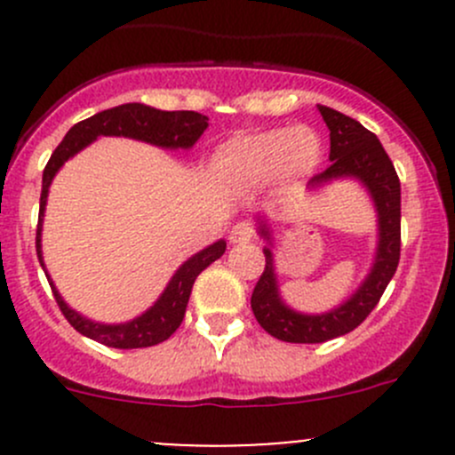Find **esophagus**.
Segmentation results:
<instances>
[{"mask_svg": "<svg viewBox=\"0 0 455 455\" xmlns=\"http://www.w3.org/2000/svg\"><path fill=\"white\" fill-rule=\"evenodd\" d=\"M253 237H255V227L249 222V220L237 222L235 227L231 228V233H228V240H231L233 244H246V242H251Z\"/></svg>", "mask_w": 455, "mask_h": 455, "instance_id": "1", "label": "esophagus"}]
</instances>
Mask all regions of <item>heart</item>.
<instances>
[{
  "label": "heart",
  "instance_id": "b5f03b06",
  "mask_svg": "<svg viewBox=\"0 0 455 455\" xmlns=\"http://www.w3.org/2000/svg\"><path fill=\"white\" fill-rule=\"evenodd\" d=\"M323 158V142L310 127H277L228 140L215 156V167L231 180L264 182L277 176L297 182L313 176Z\"/></svg>",
  "mask_w": 455,
  "mask_h": 455
}]
</instances>
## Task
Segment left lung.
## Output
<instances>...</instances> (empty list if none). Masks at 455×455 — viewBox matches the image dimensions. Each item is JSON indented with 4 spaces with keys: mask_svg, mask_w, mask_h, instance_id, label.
Masks as SVG:
<instances>
[{
    "mask_svg": "<svg viewBox=\"0 0 455 455\" xmlns=\"http://www.w3.org/2000/svg\"><path fill=\"white\" fill-rule=\"evenodd\" d=\"M319 112L330 130L332 163L325 172L316 173L310 185L315 187L343 176L359 178L370 189L376 211H379V253H376V264L370 277L352 299H347L332 313L299 315L279 299L273 253L270 249H264L266 266L264 273L259 275V282L255 283L251 308H253L257 323L266 332L288 343H323L359 328L383 297L401 259V180L387 151L383 149L379 139L355 118L337 109L323 108V105H319ZM259 231L266 240H270L264 227Z\"/></svg>",
    "mask_w": 455,
    "mask_h": 455,
    "instance_id": "1",
    "label": "left lung"
}]
</instances>
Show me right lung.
Instances as JSON below:
<instances>
[{
	"instance_id": "obj_1",
	"label": "right lung",
	"mask_w": 455,
	"mask_h": 455,
	"mask_svg": "<svg viewBox=\"0 0 455 455\" xmlns=\"http://www.w3.org/2000/svg\"><path fill=\"white\" fill-rule=\"evenodd\" d=\"M209 118L204 114L198 112H163V109H154L149 105L140 103H125L118 105V108L105 109V112L94 114V116L85 118V121L76 123L70 132L66 134V139L59 142L57 149L50 156L48 164L44 169V182H41V200H39V224H36V257L41 261V218H44L45 209V198H48V187L52 182L54 173L59 172L63 163H66L70 156H75L76 151L84 149L85 145H90L96 136H127V139L145 140L151 145L158 147H191L196 140L200 139L202 132L209 125ZM227 251V242L220 240L215 244H211L209 249L200 251L198 255H194L191 259H187L185 264L178 268V273L173 275L169 286L164 288V292L160 295V299L147 310L145 315H140L139 319L130 321V323L121 325H103L94 323V321L85 319L75 310H70L66 306V301L61 299L57 291H54L52 282L48 283L52 288V295L57 299L59 310L68 319V323L81 332L87 339H94V341L103 343L108 347H118V350H136V347H149L156 343H163L164 339L172 337L178 328H180L182 319H185L187 304H189L191 288H194L196 277L206 268L209 264H213L215 259L224 255ZM44 266V264H41Z\"/></svg>"
}]
</instances>
